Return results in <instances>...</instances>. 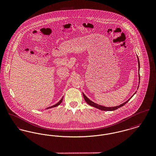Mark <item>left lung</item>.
<instances>
[{"label":"left lung","mask_w":156,"mask_h":156,"mask_svg":"<svg viewBox=\"0 0 156 156\" xmlns=\"http://www.w3.org/2000/svg\"><path fill=\"white\" fill-rule=\"evenodd\" d=\"M137 59H138V78H139V84H140V61H139V58H138V57L137 56ZM138 87H139V85H138V88H137V89H138ZM136 93V91L132 95V96H131V98H129L126 101H125V103H122V104H121L120 105H119V106H115V107H105V106H101V105H98V104H96L94 102H93V101H92L91 100H90L87 96H85V94H84V93H83V96H84V99H85V101L87 102V103H88L89 105H90V106H93V107H94V108H98V109H100V110H104V111H113V110H116V109H118V108H121L122 106H124L126 103H128L129 101V100L132 98V97L133 96V95L135 94Z\"/></svg>","instance_id":"1"}]
</instances>
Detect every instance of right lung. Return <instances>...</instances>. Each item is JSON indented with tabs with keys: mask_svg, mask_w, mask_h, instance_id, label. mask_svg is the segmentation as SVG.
Returning a JSON list of instances; mask_svg holds the SVG:
<instances>
[{
	"mask_svg": "<svg viewBox=\"0 0 156 156\" xmlns=\"http://www.w3.org/2000/svg\"><path fill=\"white\" fill-rule=\"evenodd\" d=\"M63 98V96L62 97V98H61V100H60V101H59L58 103H57L56 104H55V105H53V106H50V107H49V108H47V109H48V108H55V107H56V106H59V105H60V103L62 102Z\"/></svg>",
	"mask_w": 156,
	"mask_h": 156,
	"instance_id": "add662e5",
	"label": "right lung"
}]
</instances>
